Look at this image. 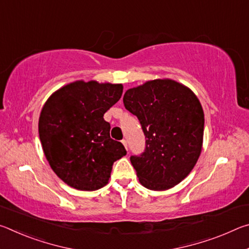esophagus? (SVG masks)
<instances>
[{"label":"esophagus","instance_id":"34e87169","mask_svg":"<svg viewBox=\"0 0 249 249\" xmlns=\"http://www.w3.org/2000/svg\"><path fill=\"white\" fill-rule=\"evenodd\" d=\"M122 142H123V145H124V147H125V149L127 150V149H128V146H127V141H126V140H123V141H122Z\"/></svg>","mask_w":249,"mask_h":249}]
</instances>
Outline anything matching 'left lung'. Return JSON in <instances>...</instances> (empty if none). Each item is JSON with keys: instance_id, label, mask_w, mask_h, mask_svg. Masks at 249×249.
Masks as SVG:
<instances>
[{"instance_id": "1", "label": "left lung", "mask_w": 249, "mask_h": 249, "mask_svg": "<svg viewBox=\"0 0 249 249\" xmlns=\"http://www.w3.org/2000/svg\"><path fill=\"white\" fill-rule=\"evenodd\" d=\"M123 102L146 138L144 153L130 157L140 182L154 191L174 188L201 155L204 113L199 99L182 83L155 79L128 89Z\"/></svg>"}]
</instances>
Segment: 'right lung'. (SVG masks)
Instances as JSON below:
<instances>
[{"label":"right lung","mask_w":249,"mask_h":249,"mask_svg":"<svg viewBox=\"0 0 249 249\" xmlns=\"http://www.w3.org/2000/svg\"><path fill=\"white\" fill-rule=\"evenodd\" d=\"M123 84L71 82L54 91L41 108L38 132L46 159L65 183L94 191L108 183L114 161L126 155L109 137L103 115L121 99Z\"/></svg>","instance_id":"obj_1"}]
</instances>
